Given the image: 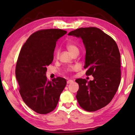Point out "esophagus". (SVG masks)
<instances>
[{
  "mask_svg": "<svg viewBox=\"0 0 135 135\" xmlns=\"http://www.w3.org/2000/svg\"><path fill=\"white\" fill-rule=\"evenodd\" d=\"M73 81L72 80H68L67 81V84H69V83H72Z\"/></svg>",
  "mask_w": 135,
  "mask_h": 135,
  "instance_id": "1",
  "label": "esophagus"
}]
</instances>
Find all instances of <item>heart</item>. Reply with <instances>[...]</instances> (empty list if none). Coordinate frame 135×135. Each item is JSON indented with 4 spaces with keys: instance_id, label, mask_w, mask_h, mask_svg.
<instances>
[{
    "instance_id": "1",
    "label": "heart",
    "mask_w": 135,
    "mask_h": 135,
    "mask_svg": "<svg viewBox=\"0 0 135 135\" xmlns=\"http://www.w3.org/2000/svg\"><path fill=\"white\" fill-rule=\"evenodd\" d=\"M66 47L68 49V51H69L71 53H72L73 54H74L76 52H79V48L77 46L73 43L72 42H69L68 43L67 45H66ZM55 58H58L59 55V49H56L55 51ZM78 67L77 66L75 65H70V66H68V67L65 68V71L67 73H71L73 71H74V70H76Z\"/></svg>"
}]
</instances>
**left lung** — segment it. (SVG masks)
I'll return each mask as SVG.
<instances>
[{"instance_id": "8db88e82", "label": "left lung", "mask_w": 135, "mask_h": 135, "mask_svg": "<svg viewBox=\"0 0 135 135\" xmlns=\"http://www.w3.org/2000/svg\"><path fill=\"white\" fill-rule=\"evenodd\" d=\"M81 37L86 48V76L94 79L88 81L78 79L76 98L87 111H95L107 105L117 92L121 80L120 54L113 38L97 27L77 28L68 34Z\"/></svg>"}]
</instances>
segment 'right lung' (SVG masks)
<instances>
[{"mask_svg":"<svg viewBox=\"0 0 135 135\" xmlns=\"http://www.w3.org/2000/svg\"><path fill=\"white\" fill-rule=\"evenodd\" d=\"M67 33L61 29L40 30L32 34L22 46L15 68L16 79L23 101L37 113L54 111L67 84L57 77L49 81L47 66L54 59L57 40Z\"/></svg>","mask_w":135,"mask_h":135,"instance_id":"1","label":"right lung"}]
</instances>
